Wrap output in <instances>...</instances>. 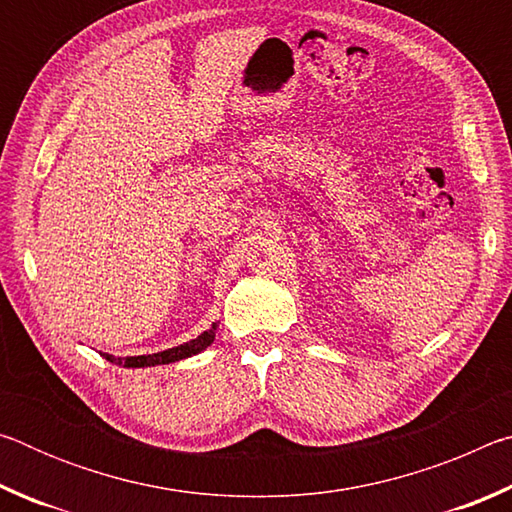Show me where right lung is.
<instances>
[{
    "mask_svg": "<svg viewBox=\"0 0 512 512\" xmlns=\"http://www.w3.org/2000/svg\"><path fill=\"white\" fill-rule=\"evenodd\" d=\"M216 327L219 325H212L207 332H203L201 336H196L194 341H187L183 345H178V348H171V350H164V352H155V354H140V357H112V354H103L110 363H115V366H124V368H146V366H164V363H173V361H180V359H187V357H194V354L203 352L207 345H212L214 336H216Z\"/></svg>",
    "mask_w": 512,
    "mask_h": 512,
    "instance_id": "obj_1",
    "label": "right lung"
}]
</instances>
